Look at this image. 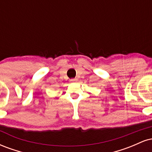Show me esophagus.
<instances>
[{"label":"esophagus","mask_w":152,"mask_h":152,"mask_svg":"<svg viewBox=\"0 0 152 152\" xmlns=\"http://www.w3.org/2000/svg\"><path fill=\"white\" fill-rule=\"evenodd\" d=\"M77 78H72V79L70 80L71 82H75V81H77Z\"/></svg>","instance_id":"esophagus-1"}]
</instances>
